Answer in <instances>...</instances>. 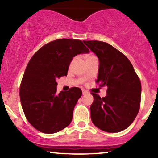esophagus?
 I'll list each match as a JSON object with an SVG mask.
<instances>
[{
  "instance_id": "34e87169",
  "label": "esophagus",
  "mask_w": 158,
  "mask_h": 158,
  "mask_svg": "<svg viewBox=\"0 0 158 158\" xmlns=\"http://www.w3.org/2000/svg\"><path fill=\"white\" fill-rule=\"evenodd\" d=\"M88 94V91H87V90H82V94H83V95H85V94Z\"/></svg>"
}]
</instances>
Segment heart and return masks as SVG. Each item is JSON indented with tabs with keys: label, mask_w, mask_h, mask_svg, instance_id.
Returning a JSON list of instances; mask_svg holds the SVG:
<instances>
[{
	"label": "heart",
	"mask_w": 158,
	"mask_h": 158,
	"mask_svg": "<svg viewBox=\"0 0 158 158\" xmlns=\"http://www.w3.org/2000/svg\"><path fill=\"white\" fill-rule=\"evenodd\" d=\"M94 57H96V56L93 55V54H88V55L86 56V59H91V58H94Z\"/></svg>",
	"instance_id": "heart-1"
}]
</instances>
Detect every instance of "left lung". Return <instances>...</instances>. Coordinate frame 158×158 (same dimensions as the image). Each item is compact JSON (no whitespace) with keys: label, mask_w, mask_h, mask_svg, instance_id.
<instances>
[{"label":"left lung","mask_w":158,"mask_h":158,"mask_svg":"<svg viewBox=\"0 0 158 158\" xmlns=\"http://www.w3.org/2000/svg\"><path fill=\"white\" fill-rule=\"evenodd\" d=\"M99 61V87H106L101 98L91 93L90 117L94 126L110 133L123 131L133 123L140 107L141 83L131 61L124 54L106 42L83 41Z\"/></svg>","instance_id":"left-lung-1"}]
</instances>
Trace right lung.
<instances>
[{
    "label": "right lung",
    "mask_w": 158,
    "mask_h": 158,
    "mask_svg": "<svg viewBox=\"0 0 158 158\" xmlns=\"http://www.w3.org/2000/svg\"><path fill=\"white\" fill-rule=\"evenodd\" d=\"M89 50L77 39H61L44 44L32 56L20 85V99L28 122L38 131L53 134L69 126L80 88L56 93V79L67 76L70 61Z\"/></svg>",
    "instance_id": "obj_1"
}]
</instances>
